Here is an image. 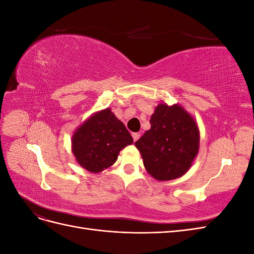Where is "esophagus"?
I'll list each match as a JSON object with an SVG mask.
<instances>
[{
    "label": "esophagus",
    "instance_id": "1",
    "mask_svg": "<svg viewBox=\"0 0 254 254\" xmlns=\"http://www.w3.org/2000/svg\"><path fill=\"white\" fill-rule=\"evenodd\" d=\"M132 137H133V141L135 142V141H137L140 139V133H137V132H134V133H132Z\"/></svg>",
    "mask_w": 254,
    "mask_h": 254
}]
</instances>
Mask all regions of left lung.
<instances>
[{"instance_id":"left-lung-1","label":"left lung","mask_w":254,"mask_h":254,"mask_svg":"<svg viewBox=\"0 0 254 254\" xmlns=\"http://www.w3.org/2000/svg\"><path fill=\"white\" fill-rule=\"evenodd\" d=\"M150 126L134 143L146 171L159 181L179 178L190 170L199 150L195 120L180 105L159 104Z\"/></svg>"}]
</instances>
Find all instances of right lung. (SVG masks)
<instances>
[{"instance_id": "add662e5", "label": "right lung", "mask_w": 254, "mask_h": 254, "mask_svg": "<svg viewBox=\"0 0 254 254\" xmlns=\"http://www.w3.org/2000/svg\"><path fill=\"white\" fill-rule=\"evenodd\" d=\"M133 139L109 108L98 111L81 124L72 136L77 163L91 173H101L118 160L120 151Z\"/></svg>"}]
</instances>
